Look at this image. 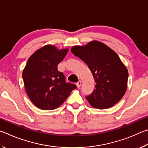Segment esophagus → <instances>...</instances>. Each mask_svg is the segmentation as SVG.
Segmentation results:
<instances>
[{
  "label": "esophagus",
  "instance_id": "esophagus-1",
  "mask_svg": "<svg viewBox=\"0 0 148 148\" xmlns=\"http://www.w3.org/2000/svg\"><path fill=\"white\" fill-rule=\"evenodd\" d=\"M81 84H82L81 81H79L78 82H77V83H76V85H77V88H79L81 87Z\"/></svg>",
  "mask_w": 148,
  "mask_h": 148
}]
</instances>
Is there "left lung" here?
I'll use <instances>...</instances> for the list:
<instances>
[{"instance_id":"obj_1","label":"left lung","mask_w":148,"mask_h":148,"mask_svg":"<svg viewBox=\"0 0 148 148\" xmlns=\"http://www.w3.org/2000/svg\"><path fill=\"white\" fill-rule=\"evenodd\" d=\"M71 53L86 63L96 82L94 92L86 98L99 109L110 108L125 94L128 71L112 49L99 41L84 46H73Z\"/></svg>"}]
</instances>
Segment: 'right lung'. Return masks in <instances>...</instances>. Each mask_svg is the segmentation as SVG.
<instances>
[{"label":"right lung","instance_id":"obj_1","mask_svg":"<svg viewBox=\"0 0 148 148\" xmlns=\"http://www.w3.org/2000/svg\"><path fill=\"white\" fill-rule=\"evenodd\" d=\"M68 49H58L47 45L34 53L23 71V79L28 97L41 110H54L62 105L76 85L67 83L63 73L58 71V64Z\"/></svg>","mask_w":148,"mask_h":148}]
</instances>
